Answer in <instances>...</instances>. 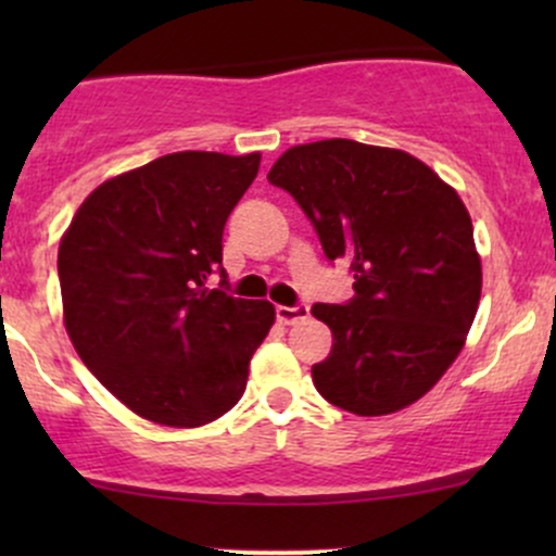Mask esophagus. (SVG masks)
<instances>
[{
  "mask_svg": "<svg viewBox=\"0 0 556 556\" xmlns=\"http://www.w3.org/2000/svg\"><path fill=\"white\" fill-rule=\"evenodd\" d=\"M308 314H311V308L305 303H295V305H277V318L282 324H287V327H290V324H298V321H305V318H308Z\"/></svg>",
  "mask_w": 556,
  "mask_h": 556,
  "instance_id": "34e87169",
  "label": "esophagus"
}]
</instances>
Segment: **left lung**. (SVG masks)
I'll return each instance as SVG.
<instances>
[{
    "label": "left lung",
    "instance_id": "8db88e82",
    "mask_svg": "<svg viewBox=\"0 0 556 556\" xmlns=\"http://www.w3.org/2000/svg\"><path fill=\"white\" fill-rule=\"evenodd\" d=\"M266 177L355 277L348 303L311 308L334 340L311 368L318 394L355 416L413 405L460 355L481 300L460 195L420 159L348 138L292 146Z\"/></svg>",
    "mask_w": 556,
    "mask_h": 556
}]
</instances>
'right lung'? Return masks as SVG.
<instances>
[{"instance_id":"1","label":"right lung","mask_w":556,"mask_h":556,"mask_svg":"<svg viewBox=\"0 0 556 556\" xmlns=\"http://www.w3.org/2000/svg\"><path fill=\"white\" fill-rule=\"evenodd\" d=\"M261 154L177 151L101 182L60 242L62 308L80 361L140 418L195 429L238 405L269 300L206 287ZM227 285V279H222Z\"/></svg>"}]
</instances>
